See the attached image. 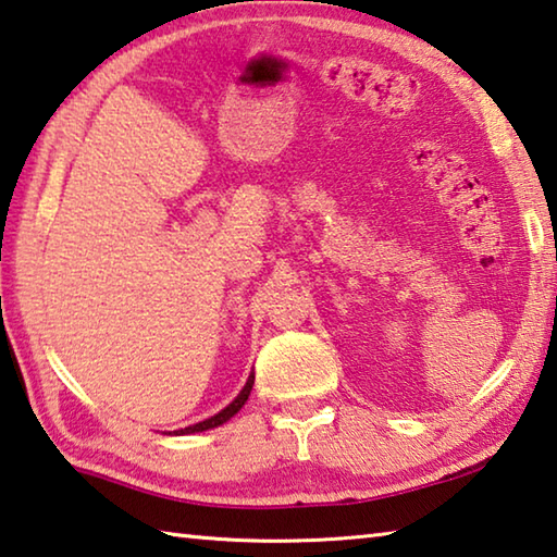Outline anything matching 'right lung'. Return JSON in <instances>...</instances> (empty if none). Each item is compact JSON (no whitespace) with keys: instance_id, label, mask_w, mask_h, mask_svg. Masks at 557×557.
<instances>
[{"instance_id":"add662e5","label":"right lung","mask_w":557,"mask_h":557,"mask_svg":"<svg viewBox=\"0 0 557 557\" xmlns=\"http://www.w3.org/2000/svg\"><path fill=\"white\" fill-rule=\"evenodd\" d=\"M251 386H253V372L249 374L247 384H244V388L237 394V398H234V401H232L230 406H224L220 413H214V416H210V418H205V421H200V423H193V425L181 428V431H173V433H175V435H190V433H202V431H210V428H218V425H222V423H227L230 418H232L234 413H237L244 404H247V398H249V394H251Z\"/></svg>"}]
</instances>
